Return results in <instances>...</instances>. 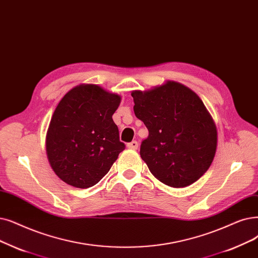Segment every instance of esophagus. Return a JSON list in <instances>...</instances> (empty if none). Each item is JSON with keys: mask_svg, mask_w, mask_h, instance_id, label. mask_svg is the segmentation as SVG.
Segmentation results:
<instances>
[{"mask_svg": "<svg viewBox=\"0 0 258 258\" xmlns=\"http://www.w3.org/2000/svg\"><path fill=\"white\" fill-rule=\"evenodd\" d=\"M126 147H127L128 149H131V150H136V149L138 148V142H137L136 140H133L132 142L127 143Z\"/></svg>", "mask_w": 258, "mask_h": 258, "instance_id": "esophagus-1", "label": "esophagus"}]
</instances>
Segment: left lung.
<instances>
[{
    "mask_svg": "<svg viewBox=\"0 0 258 258\" xmlns=\"http://www.w3.org/2000/svg\"><path fill=\"white\" fill-rule=\"evenodd\" d=\"M134 111L149 130L140 156L166 185L184 187L210 167L217 147L216 126L204 102L186 86L171 82L133 92Z\"/></svg>",
    "mask_w": 258,
    "mask_h": 258,
    "instance_id": "8db88e82",
    "label": "left lung"
}]
</instances>
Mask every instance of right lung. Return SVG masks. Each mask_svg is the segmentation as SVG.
<instances>
[{
  "instance_id": "1",
  "label": "right lung",
  "mask_w": 258,
  "mask_h": 258,
  "mask_svg": "<svg viewBox=\"0 0 258 258\" xmlns=\"http://www.w3.org/2000/svg\"><path fill=\"white\" fill-rule=\"evenodd\" d=\"M121 98L97 85H79L55 108L46 136L49 163L61 180L86 188L107 174L125 149L113 120Z\"/></svg>"
}]
</instances>
